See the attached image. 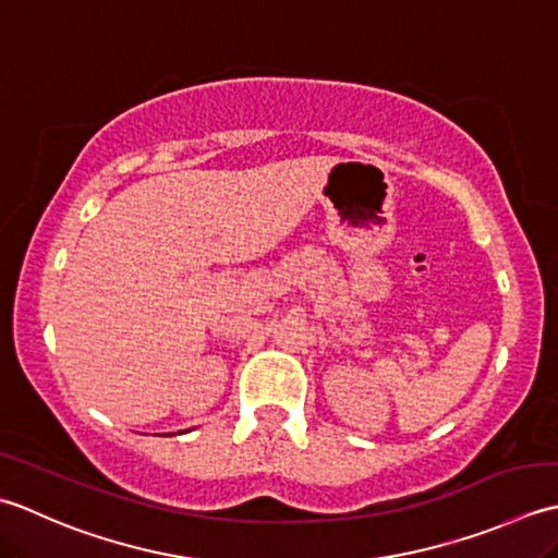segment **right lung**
<instances>
[{
    "label": "right lung",
    "instance_id": "right-lung-1",
    "mask_svg": "<svg viewBox=\"0 0 558 558\" xmlns=\"http://www.w3.org/2000/svg\"><path fill=\"white\" fill-rule=\"evenodd\" d=\"M170 436H173V434H170Z\"/></svg>",
    "mask_w": 558,
    "mask_h": 558
}]
</instances>
